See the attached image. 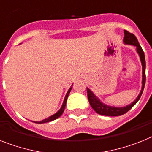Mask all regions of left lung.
<instances>
[{
  "instance_id": "left-lung-1",
  "label": "left lung",
  "mask_w": 152,
  "mask_h": 152,
  "mask_svg": "<svg viewBox=\"0 0 152 152\" xmlns=\"http://www.w3.org/2000/svg\"><path fill=\"white\" fill-rule=\"evenodd\" d=\"M124 42L125 43V44L132 45L136 46V48H137V52H138L139 56H140L141 64H142V89H141V93H140V94H139L138 96L137 97V99H136L132 104L126 106V107H114L105 105V104H103V103L100 102V100L94 95V93H93L90 89L86 88L88 100H89V102H90V106H91L92 108H93L96 113H99V114H101V115L116 117V116H121L124 114V113H126L128 110H130L131 108L133 107L136 104V103L138 101L140 97H141V94L143 93L144 88H145V80H146V76H145V66H146V65H145V53H144L143 50H142V48H141L140 44H139L138 41H137V38L135 37V35L126 30H124Z\"/></svg>"
}]
</instances>
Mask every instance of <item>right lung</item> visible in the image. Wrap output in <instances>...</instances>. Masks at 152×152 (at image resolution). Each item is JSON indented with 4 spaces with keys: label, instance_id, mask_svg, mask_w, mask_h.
<instances>
[{
    "label": "right lung",
    "instance_id": "right-lung-1",
    "mask_svg": "<svg viewBox=\"0 0 152 152\" xmlns=\"http://www.w3.org/2000/svg\"><path fill=\"white\" fill-rule=\"evenodd\" d=\"M71 89H72V87H70V88H69V90L68 92H67V94H66V97H65V99H64V101H63V104H62V107L60 108V110H58V111L56 113H55L54 115L51 116V117H48V118H46V119L42 120V121L35 122V123H38V124H43V123H46V122H50V121H54V120L57 119V118H58V117H60V116L62 114V113H63V111H64L65 107H66V100H67V98H68L69 94L70 91H71Z\"/></svg>",
    "mask_w": 152,
    "mask_h": 152
}]
</instances>
